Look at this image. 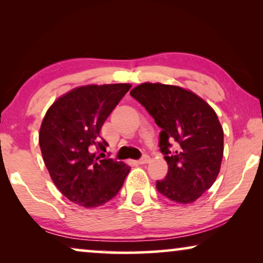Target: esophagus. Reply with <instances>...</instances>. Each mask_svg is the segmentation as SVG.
<instances>
[{
  "mask_svg": "<svg viewBox=\"0 0 263 263\" xmlns=\"http://www.w3.org/2000/svg\"><path fill=\"white\" fill-rule=\"evenodd\" d=\"M148 160H149V157L147 156V154H143V156L138 160V163L139 164H146V163H148Z\"/></svg>",
  "mask_w": 263,
  "mask_h": 263,
  "instance_id": "34e87169",
  "label": "esophagus"
}]
</instances>
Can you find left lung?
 Here are the masks:
<instances>
[{
	"mask_svg": "<svg viewBox=\"0 0 263 263\" xmlns=\"http://www.w3.org/2000/svg\"><path fill=\"white\" fill-rule=\"evenodd\" d=\"M130 96L161 128L159 147L167 161L161 195L192 203L213 185L224 154V132L214 110L193 92L178 86L141 84Z\"/></svg>",
	"mask_w": 263,
	"mask_h": 263,
	"instance_id": "1",
	"label": "left lung"
}]
</instances>
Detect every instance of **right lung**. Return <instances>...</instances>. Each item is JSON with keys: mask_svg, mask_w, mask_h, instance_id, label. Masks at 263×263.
Returning a JSON list of instances; mask_svg holds the SVG:
<instances>
[{"mask_svg": "<svg viewBox=\"0 0 263 263\" xmlns=\"http://www.w3.org/2000/svg\"><path fill=\"white\" fill-rule=\"evenodd\" d=\"M129 84L88 85L71 89L46 111L39 145L52 182L71 202L86 208L114 199L130 167L104 158V122L129 91Z\"/></svg>", "mask_w": 263, "mask_h": 263, "instance_id": "right-lung-1", "label": "right lung"}]
</instances>
